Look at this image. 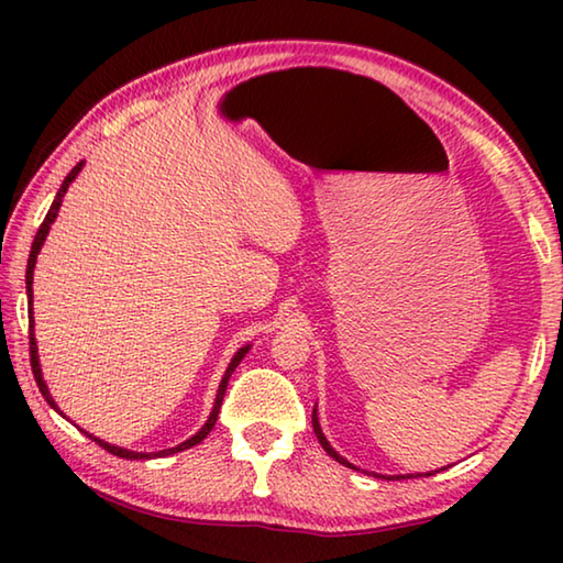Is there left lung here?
I'll return each instance as SVG.
<instances>
[{
  "mask_svg": "<svg viewBox=\"0 0 563 563\" xmlns=\"http://www.w3.org/2000/svg\"><path fill=\"white\" fill-rule=\"evenodd\" d=\"M312 430H316L318 442L322 444V450H325V452L332 456V460L340 462V464H345V466H350V470H357L355 464H350V462L345 460V456L332 450V444L328 442V437L322 434V427H320V419H318V407L312 409ZM442 470H444V466H442ZM357 472H360V470H357ZM434 472H440V470H434ZM434 472H424V474H419V472H417V474H397V476H395V474H393V476H389V474H375V476H383V479H405V476H407V479H409V476H432Z\"/></svg>",
  "mask_w": 563,
  "mask_h": 563,
  "instance_id": "8db88e82",
  "label": "left lung"
}]
</instances>
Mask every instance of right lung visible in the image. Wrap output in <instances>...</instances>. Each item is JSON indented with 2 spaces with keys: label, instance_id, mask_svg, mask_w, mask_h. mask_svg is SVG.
<instances>
[{
  "label": "right lung",
  "instance_id": "right-lung-1",
  "mask_svg": "<svg viewBox=\"0 0 563 563\" xmlns=\"http://www.w3.org/2000/svg\"><path fill=\"white\" fill-rule=\"evenodd\" d=\"M84 168V161L81 164H76L74 168H71V174L64 178V184H62V188L56 190V198H54V203H52V208H49V213H46V218H44V223L40 225V231H36V235H34V243H32V251H30V261H26V298H30V316H32V283H34V265H36V255H40V251H42V245H44V241H46V235H49V228H52V223L56 221V216H59V208H62V201H64V196H66V190H69V186H71V180L79 176V170ZM30 328L34 330V318L30 320ZM247 350H251V345H243L241 350L235 352V355L231 357V362H228V367H225V375H223V379H221V385H218V393H216V402H213V409H211V415H208V419H206V424L201 427V430H198L194 437H188L186 442H180V444H176V446H168V450H161V452H133V450H123V446H117V444H109V442H103V440H99V437H93V434H89V432H84V434H89L93 442H97L99 446H103V450L107 452H111V454H117V456H121V460H154V456H168V454H176V452H184V450H190V446L194 444H201L206 437H208V432L213 430L216 427V419H218V412H221V405H223V395H225V387H228V379H231V375L235 373V367L241 365V360L247 355ZM30 352H32V373H34V379H36V385H40V393L44 395V399L46 402H49L56 412L59 415H64L62 409H59V405L54 402V397L49 395V387H46V383H44V375H42V365H40V350H36V338H34V332L30 335Z\"/></svg>",
  "mask_w": 563,
  "mask_h": 563
}]
</instances>
